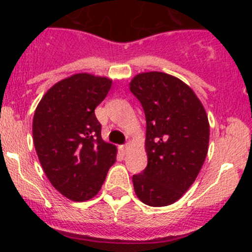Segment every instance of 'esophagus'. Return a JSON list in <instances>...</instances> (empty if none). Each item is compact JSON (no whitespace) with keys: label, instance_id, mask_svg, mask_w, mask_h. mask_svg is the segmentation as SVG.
Returning <instances> with one entry per match:
<instances>
[{"label":"esophagus","instance_id":"obj_1","mask_svg":"<svg viewBox=\"0 0 252 252\" xmlns=\"http://www.w3.org/2000/svg\"><path fill=\"white\" fill-rule=\"evenodd\" d=\"M127 149H128V144H123V146H120V151L123 152V153H126Z\"/></svg>","mask_w":252,"mask_h":252}]
</instances>
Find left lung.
I'll list each match as a JSON object with an SVG mask.
<instances>
[{
    "label": "left lung",
    "mask_w": 252,
    "mask_h": 252,
    "mask_svg": "<svg viewBox=\"0 0 252 252\" xmlns=\"http://www.w3.org/2000/svg\"><path fill=\"white\" fill-rule=\"evenodd\" d=\"M146 115L148 164L132 176L137 197L152 207L176 202L197 178L210 143L207 113L185 82L164 72H143L129 82Z\"/></svg>",
    "instance_id": "1"
}]
</instances>
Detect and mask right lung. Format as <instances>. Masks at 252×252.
Wrapping results in <instances>:
<instances>
[{
  "mask_svg": "<svg viewBox=\"0 0 252 252\" xmlns=\"http://www.w3.org/2000/svg\"><path fill=\"white\" fill-rule=\"evenodd\" d=\"M113 84L108 77L76 73L55 83L39 101L33 139L51 185L76 202L99 192L118 148L101 138L96 106Z\"/></svg>",
  "mask_w": 252,
  "mask_h": 252,
  "instance_id": "add662e5",
  "label": "right lung"
}]
</instances>
